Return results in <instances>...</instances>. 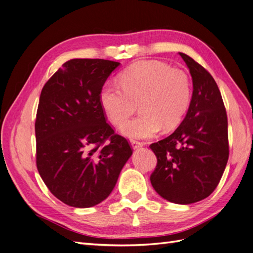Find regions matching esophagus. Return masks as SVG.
I'll return each instance as SVG.
<instances>
[{
	"label": "esophagus",
	"mask_w": 253,
	"mask_h": 253,
	"mask_svg": "<svg viewBox=\"0 0 253 253\" xmlns=\"http://www.w3.org/2000/svg\"><path fill=\"white\" fill-rule=\"evenodd\" d=\"M131 145H132V149L133 150H138L139 148L142 147V142H139V141H136V140H132L131 141Z\"/></svg>",
	"instance_id": "34e87169"
}]
</instances>
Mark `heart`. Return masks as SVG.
<instances>
[{
	"mask_svg": "<svg viewBox=\"0 0 253 253\" xmlns=\"http://www.w3.org/2000/svg\"><path fill=\"white\" fill-rule=\"evenodd\" d=\"M120 86L106 83L99 101L114 126H121L137 110L140 115L121 127L129 139L155 137L163 127H177L189 109L192 83L189 75L160 61H140L120 75Z\"/></svg>",
	"mask_w": 253,
	"mask_h": 253,
	"instance_id": "1",
	"label": "heart"
}]
</instances>
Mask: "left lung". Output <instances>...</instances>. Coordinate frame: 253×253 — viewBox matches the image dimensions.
<instances>
[{
  "instance_id": "8db88e82",
  "label": "left lung",
  "mask_w": 253,
  "mask_h": 253,
  "mask_svg": "<svg viewBox=\"0 0 253 253\" xmlns=\"http://www.w3.org/2000/svg\"><path fill=\"white\" fill-rule=\"evenodd\" d=\"M193 82L185 119L174 133L150 145L157 157L151 183L165 200L189 205L208 197L223 176L229 157L228 120L215 80L179 52Z\"/></svg>"
}]
</instances>
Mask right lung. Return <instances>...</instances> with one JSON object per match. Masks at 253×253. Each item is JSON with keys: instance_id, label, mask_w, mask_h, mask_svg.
<instances>
[{"instance_id": "obj_1", "label": "right lung", "mask_w": 253, "mask_h": 253, "mask_svg": "<svg viewBox=\"0 0 253 253\" xmlns=\"http://www.w3.org/2000/svg\"><path fill=\"white\" fill-rule=\"evenodd\" d=\"M119 65L72 59L41 91L35 125L38 171L50 192L75 208L103 202L132 156L127 140L106 122L99 101L104 82Z\"/></svg>"}]
</instances>
